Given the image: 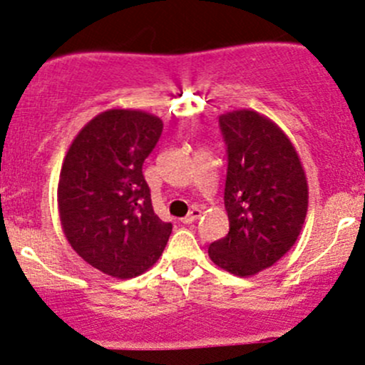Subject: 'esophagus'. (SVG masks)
<instances>
[{"label":"esophagus","mask_w":365,"mask_h":365,"mask_svg":"<svg viewBox=\"0 0 365 365\" xmlns=\"http://www.w3.org/2000/svg\"><path fill=\"white\" fill-rule=\"evenodd\" d=\"M200 217H201V210H200V208H196V206H194V208L190 210V212L187 213L185 217H183L182 222H183V224H192V222H196V220L200 219Z\"/></svg>","instance_id":"1"}]
</instances>
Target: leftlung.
<instances>
[{
	"instance_id": "obj_1",
	"label": "left lung",
	"mask_w": 365,
	"mask_h": 365,
	"mask_svg": "<svg viewBox=\"0 0 365 365\" xmlns=\"http://www.w3.org/2000/svg\"><path fill=\"white\" fill-rule=\"evenodd\" d=\"M227 152L224 206L230 233L208 247L217 267L249 277L277 263L307 215V180L295 146L272 120L249 109L220 114Z\"/></svg>"
}]
</instances>
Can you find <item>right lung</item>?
<instances>
[{
  "label": "right lung",
  "instance_id": "1",
  "mask_svg": "<svg viewBox=\"0 0 365 365\" xmlns=\"http://www.w3.org/2000/svg\"><path fill=\"white\" fill-rule=\"evenodd\" d=\"M162 120L135 109H109L88 121L70 145L58 183L63 233L86 263L118 279L155 264L173 224L152 206L143 162Z\"/></svg>",
  "mask_w": 365,
  "mask_h": 365
}]
</instances>
